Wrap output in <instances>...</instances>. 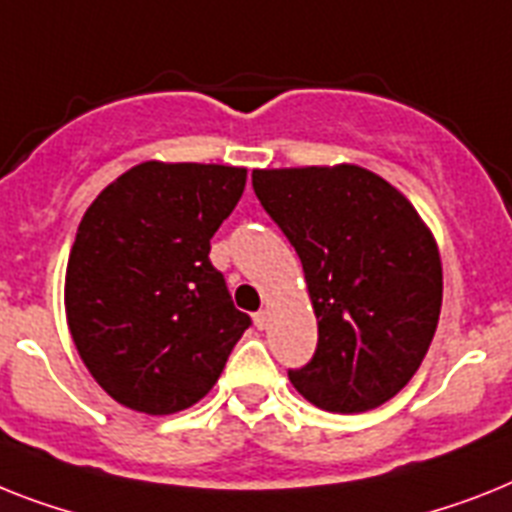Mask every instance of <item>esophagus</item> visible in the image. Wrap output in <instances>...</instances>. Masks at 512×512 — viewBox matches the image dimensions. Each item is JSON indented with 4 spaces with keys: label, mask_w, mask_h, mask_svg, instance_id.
I'll list each match as a JSON object with an SVG mask.
<instances>
[{
    "label": "esophagus",
    "mask_w": 512,
    "mask_h": 512,
    "mask_svg": "<svg viewBox=\"0 0 512 512\" xmlns=\"http://www.w3.org/2000/svg\"><path fill=\"white\" fill-rule=\"evenodd\" d=\"M266 322H269V316H266V311H256V314H253V324H256V327H259V329H264Z\"/></svg>",
    "instance_id": "obj_1"
}]
</instances>
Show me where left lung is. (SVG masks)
I'll return each instance as SVG.
<instances>
[{
    "instance_id": "obj_1",
    "label": "left lung",
    "mask_w": 512,
    "mask_h": 512,
    "mask_svg": "<svg viewBox=\"0 0 512 512\" xmlns=\"http://www.w3.org/2000/svg\"><path fill=\"white\" fill-rule=\"evenodd\" d=\"M251 180L301 259L319 324L314 358L287 377L322 411L379 408L411 382L437 329L432 230L398 188L358 164L253 170Z\"/></svg>"
}]
</instances>
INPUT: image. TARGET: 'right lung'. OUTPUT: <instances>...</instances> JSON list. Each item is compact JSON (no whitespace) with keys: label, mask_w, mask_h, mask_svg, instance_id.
Returning a JSON list of instances; mask_svg holds the SVG:
<instances>
[{"label":"right lung","mask_w":512,"mask_h":512,"mask_svg":"<svg viewBox=\"0 0 512 512\" xmlns=\"http://www.w3.org/2000/svg\"><path fill=\"white\" fill-rule=\"evenodd\" d=\"M246 177L225 164H135L80 219L67 327L91 377L130 411L167 416L198 403L251 327L209 261Z\"/></svg>","instance_id":"add662e5"}]
</instances>
